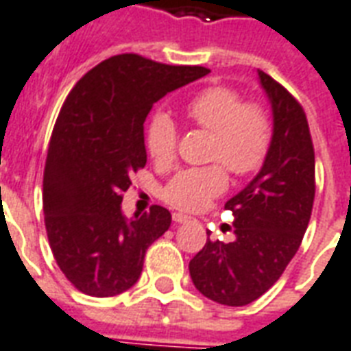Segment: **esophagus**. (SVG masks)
I'll return each mask as SVG.
<instances>
[{
  "instance_id": "34e87169",
  "label": "esophagus",
  "mask_w": 351,
  "mask_h": 351,
  "mask_svg": "<svg viewBox=\"0 0 351 351\" xmlns=\"http://www.w3.org/2000/svg\"><path fill=\"white\" fill-rule=\"evenodd\" d=\"M172 219H173V222H178V224H183V222L191 221V217H186V215H183V213H173Z\"/></svg>"
}]
</instances>
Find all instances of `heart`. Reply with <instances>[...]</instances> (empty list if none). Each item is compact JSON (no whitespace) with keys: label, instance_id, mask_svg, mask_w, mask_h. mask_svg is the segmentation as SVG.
Returning a JSON list of instances; mask_svg holds the SVG:
<instances>
[{"label":"heart","instance_id":"heart-1","mask_svg":"<svg viewBox=\"0 0 351 351\" xmlns=\"http://www.w3.org/2000/svg\"><path fill=\"white\" fill-rule=\"evenodd\" d=\"M191 121L213 136L211 160L230 172L247 176L260 168L271 142V123L258 104H243L241 95L224 86L202 89L185 104ZM147 151L157 162L176 157L178 127L170 116L157 114L147 127ZM228 178L221 165L191 168L176 173L162 191L165 200L183 211H198L224 193Z\"/></svg>","mask_w":351,"mask_h":351}]
</instances>
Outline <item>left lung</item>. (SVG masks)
I'll use <instances>...</instances> for the list:
<instances>
[{"label":"left lung","instance_id":"1","mask_svg":"<svg viewBox=\"0 0 351 351\" xmlns=\"http://www.w3.org/2000/svg\"><path fill=\"white\" fill-rule=\"evenodd\" d=\"M273 114V134L260 172L226 202L234 241H207L189 263L196 290L215 303L243 306L277 282L295 256L314 202V147L301 104L258 71Z\"/></svg>","mask_w":351,"mask_h":351}]
</instances>
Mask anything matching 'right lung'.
Returning <instances> with one entry per match:
<instances>
[{
  "mask_svg": "<svg viewBox=\"0 0 351 351\" xmlns=\"http://www.w3.org/2000/svg\"><path fill=\"white\" fill-rule=\"evenodd\" d=\"M207 73L121 53L91 69L63 102L46 157L43 209L53 258L82 293L129 290L147 247L170 228L172 215L160 206L127 219L123 193L147 162L144 121L153 104Z\"/></svg>",
  "mask_w": 351,
  "mask_h": 351,
  "instance_id": "obj_1",
  "label": "right lung"
}]
</instances>
